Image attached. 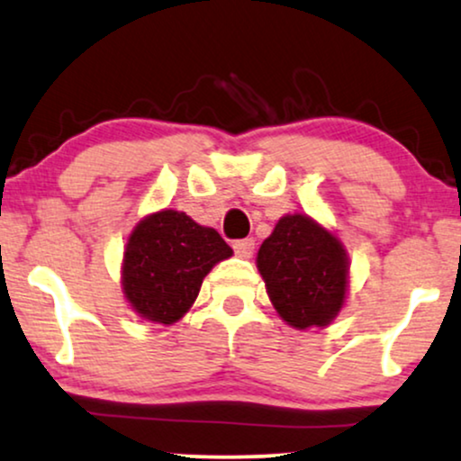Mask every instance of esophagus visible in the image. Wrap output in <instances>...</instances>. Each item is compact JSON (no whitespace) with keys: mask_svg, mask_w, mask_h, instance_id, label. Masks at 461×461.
I'll list each match as a JSON object with an SVG mask.
<instances>
[{"mask_svg":"<svg viewBox=\"0 0 461 461\" xmlns=\"http://www.w3.org/2000/svg\"><path fill=\"white\" fill-rule=\"evenodd\" d=\"M232 248H235V254L241 258H250L254 254V240H240L232 243Z\"/></svg>","mask_w":461,"mask_h":461,"instance_id":"34e87169","label":"esophagus"}]
</instances>
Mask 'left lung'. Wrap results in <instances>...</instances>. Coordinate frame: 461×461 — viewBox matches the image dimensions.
I'll use <instances>...</instances> for the list:
<instances>
[{
    "label": "left lung",
    "mask_w": 461,
    "mask_h": 461,
    "mask_svg": "<svg viewBox=\"0 0 461 461\" xmlns=\"http://www.w3.org/2000/svg\"><path fill=\"white\" fill-rule=\"evenodd\" d=\"M349 254L328 226L286 213L261 243L257 267L269 302L286 326L328 328L349 295Z\"/></svg>",
    "instance_id": "left-lung-1"
}]
</instances>
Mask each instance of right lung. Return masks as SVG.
<instances>
[{
	"label": "right lung",
	"mask_w": 461,
	"mask_h": 461,
	"mask_svg": "<svg viewBox=\"0 0 461 461\" xmlns=\"http://www.w3.org/2000/svg\"><path fill=\"white\" fill-rule=\"evenodd\" d=\"M230 257L232 248L211 226L176 209L153 211L124 243L122 297L144 321L172 326L194 306L204 276Z\"/></svg>",
	"instance_id": "obj_1"
}]
</instances>
